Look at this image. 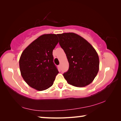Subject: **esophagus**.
Instances as JSON below:
<instances>
[{
  "instance_id": "esophagus-1",
  "label": "esophagus",
  "mask_w": 121,
  "mask_h": 121,
  "mask_svg": "<svg viewBox=\"0 0 121 121\" xmlns=\"http://www.w3.org/2000/svg\"><path fill=\"white\" fill-rule=\"evenodd\" d=\"M58 67H59V69H60V70H61V65H58Z\"/></svg>"
}]
</instances>
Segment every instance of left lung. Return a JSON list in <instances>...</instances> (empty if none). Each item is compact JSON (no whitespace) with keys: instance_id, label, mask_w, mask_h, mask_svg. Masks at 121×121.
Masks as SVG:
<instances>
[{"instance_id":"1","label":"left lung","mask_w":121,"mask_h":121,"mask_svg":"<svg viewBox=\"0 0 121 121\" xmlns=\"http://www.w3.org/2000/svg\"><path fill=\"white\" fill-rule=\"evenodd\" d=\"M69 67L63 74L68 84L84 87L92 82L99 69L97 52L86 40L73 32L57 34Z\"/></svg>"}]
</instances>
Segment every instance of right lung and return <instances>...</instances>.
I'll use <instances>...</instances> for the list:
<instances>
[{
    "instance_id": "add662e5",
    "label": "right lung",
    "mask_w": 121,
    "mask_h": 121,
    "mask_svg": "<svg viewBox=\"0 0 121 121\" xmlns=\"http://www.w3.org/2000/svg\"><path fill=\"white\" fill-rule=\"evenodd\" d=\"M58 42L57 35H43L22 53L20 70L24 81L30 87L43 91L53 85L59 71L53 62L52 52Z\"/></svg>"
}]
</instances>
